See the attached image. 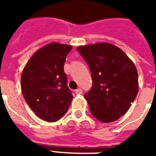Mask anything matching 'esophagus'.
I'll list each match as a JSON object with an SVG mask.
<instances>
[{"instance_id":"1","label":"esophagus","mask_w":156,"mask_h":156,"mask_svg":"<svg viewBox=\"0 0 156 156\" xmlns=\"http://www.w3.org/2000/svg\"><path fill=\"white\" fill-rule=\"evenodd\" d=\"M75 94H83V90H82L81 88H78V89L75 90Z\"/></svg>"}]
</instances>
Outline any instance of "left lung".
Returning <instances> with one entry per match:
<instances>
[{
    "instance_id": "8db88e82",
    "label": "left lung",
    "mask_w": 156,
    "mask_h": 156,
    "mask_svg": "<svg viewBox=\"0 0 156 156\" xmlns=\"http://www.w3.org/2000/svg\"><path fill=\"white\" fill-rule=\"evenodd\" d=\"M77 50L91 72L93 85L84 94L91 114L104 123L117 120L138 94L135 66L120 48L107 42L81 46Z\"/></svg>"
}]
</instances>
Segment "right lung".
Returning <instances> with one entry per match:
<instances>
[{
	"label": "right lung",
	"instance_id": "add662e5",
	"mask_svg": "<svg viewBox=\"0 0 156 156\" xmlns=\"http://www.w3.org/2000/svg\"><path fill=\"white\" fill-rule=\"evenodd\" d=\"M72 46L51 42L32 55L21 78L23 97L32 110L48 122L68 111L73 94L68 87L64 62Z\"/></svg>",
	"mask_w": 156,
	"mask_h": 156
}]
</instances>
